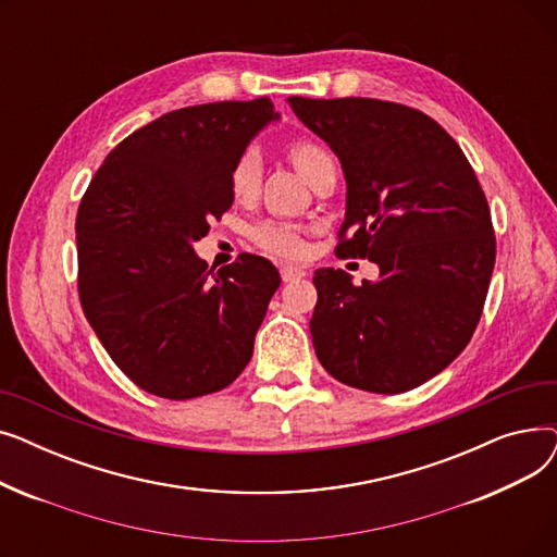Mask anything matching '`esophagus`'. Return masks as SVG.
<instances>
[{
	"label": "esophagus",
	"instance_id": "obj_1",
	"mask_svg": "<svg viewBox=\"0 0 557 557\" xmlns=\"http://www.w3.org/2000/svg\"><path fill=\"white\" fill-rule=\"evenodd\" d=\"M280 273H282V280H284V282H298V280H302V277L307 275V273H305L302 269H298V267H282Z\"/></svg>",
	"mask_w": 557,
	"mask_h": 557
}]
</instances>
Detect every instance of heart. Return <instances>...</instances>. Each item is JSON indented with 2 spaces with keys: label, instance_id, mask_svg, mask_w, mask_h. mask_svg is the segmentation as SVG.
Returning a JSON list of instances; mask_svg holds the SVG:
<instances>
[{
  "label": "heart",
  "instance_id": "obj_1",
  "mask_svg": "<svg viewBox=\"0 0 557 557\" xmlns=\"http://www.w3.org/2000/svg\"><path fill=\"white\" fill-rule=\"evenodd\" d=\"M286 160L302 175L309 187L315 185L320 175L334 171V160L323 144L315 139L300 137L284 146ZM261 189V158L257 151L248 149L230 169V194L237 202H252ZM252 244L282 259H298L307 250L305 230L296 223L284 221H263L250 230Z\"/></svg>",
  "mask_w": 557,
  "mask_h": 557
}]
</instances>
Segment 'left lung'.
<instances>
[{"label": "left lung", "mask_w": 557, "mask_h": 557, "mask_svg": "<svg viewBox=\"0 0 557 557\" xmlns=\"http://www.w3.org/2000/svg\"><path fill=\"white\" fill-rule=\"evenodd\" d=\"M286 101L345 173L336 255L379 267V280L361 286L341 269L315 271V357L345 386L418 388L462 352L483 313L496 239L476 173L416 108L363 97Z\"/></svg>", "instance_id": "left-lung-1"}]
</instances>
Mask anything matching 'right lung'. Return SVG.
Returning <instances> with one entry per match:
<instances>
[{
	"label": "right lung",
	"mask_w": 557,
	"mask_h": 557,
	"mask_svg": "<svg viewBox=\"0 0 557 557\" xmlns=\"http://www.w3.org/2000/svg\"><path fill=\"white\" fill-rule=\"evenodd\" d=\"M277 112L269 97L162 114L108 153L76 214L78 298L110 359L164 399L223 391L280 286L242 252L216 273L191 244L232 208L230 169Z\"/></svg>",
	"instance_id": "right-lung-1"
}]
</instances>
